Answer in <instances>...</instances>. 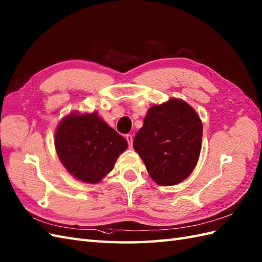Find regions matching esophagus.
I'll use <instances>...</instances> for the list:
<instances>
[{
  "mask_svg": "<svg viewBox=\"0 0 262 262\" xmlns=\"http://www.w3.org/2000/svg\"><path fill=\"white\" fill-rule=\"evenodd\" d=\"M125 137H126L127 143H128V146H129V147H132V145H133V136L130 135V134H127Z\"/></svg>",
  "mask_w": 262,
  "mask_h": 262,
  "instance_id": "esophagus-1",
  "label": "esophagus"
}]
</instances>
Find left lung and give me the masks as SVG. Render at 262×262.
<instances>
[{"mask_svg":"<svg viewBox=\"0 0 262 262\" xmlns=\"http://www.w3.org/2000/svg\"><path fill=\"white\" fill-rule=\"evenodd\" d=\"M203 127L195 111L181 99L155 105L134 138V148L157 184L174 185L195 167Z\"/></svg>","mask_w":262,"mask_h":262,"instance_id":"obj_1","label":"left lung"}]
</instances>
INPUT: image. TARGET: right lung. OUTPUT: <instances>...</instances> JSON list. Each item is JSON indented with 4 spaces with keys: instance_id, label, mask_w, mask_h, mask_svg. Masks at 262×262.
Segmentation results:
<instances>
[{
    "instance_id": "1",
    "label": "right lung",
    "mask_w": 262,
    "mask_h": 262,
    "mask_svg": "<svg viewBox=\"0 0 262 262\" xmlns=\"http://www.w3.org/2000/svg\"><path fill=\"white\" fill-rule=\"evenodd\" d=\"M54 144L66 168L87 183H97L111 172L127 148L126 139L97 113L67 116L58 126Z\"/></svg>"
}]
</instances>
